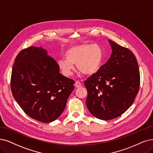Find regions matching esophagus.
I'll list each match as a JSON object with an SVG mask.
<instances>
[{
	"label": "esophagus",
	"mask_w": 153,
	"mask_h": 153,
	"mask_svg": "<svg viewBox=\"0 0 153 153\" xmlns=\"http://www.w3.org/2000/svg\"><path fill=\"white\" fill-rule=\"evenodd\" d=\"M75 87H76V88H79V87H80L82 86V84H81V83H80V82L76 81V82H75Z\"/></svg>",
	"instance_id": "34e87169"
}]
</instances>
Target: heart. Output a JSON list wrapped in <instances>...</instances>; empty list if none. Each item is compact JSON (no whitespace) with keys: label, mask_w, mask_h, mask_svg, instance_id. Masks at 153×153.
<instances>
[{"label":"heart","mask_w":153,"mask_h":153,"mask_svg":"<svg viewBox=\"0 0 153 153\" xmlns=\"http://www.w3.org/2000/svg\"><path fill=\"white\" fill-rule=\"evenodd\" d=\"M65 57L57 61L59 70L66 76L72 75L77 69L86 75H92L99 70L103 61V51L97 44H81L69 48Z\"/></svg>","instance_id":"heart-1"}]
</instances>
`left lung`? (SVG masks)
<instances>
[{
  "label": "left lung",
  "instance_id": "8db88e82",
  "mask_svg": "<svg viewBox=\"0 0 153 153\" xmlns=\"http://www.w3.org/2000/svg\"><path fill=\"white\" fill-rule=\"evenodd\" d=\"M108 41L112 48L111 57L84 83L89 112L104 120L119 117L132 105L140 85L139 66L134 54L112 41Z\"/></svg>",
  "mask_w": 153,
  "mask_h": 153
}]
</instances>
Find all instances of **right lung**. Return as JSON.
I'll return each mask as SVG.
<instances>
[{"mask_svg":"<svg viewBox=\"0 0 153 153\" xmlns=\"http://www.w3.org/2000/svg\"><path fill=\"white\" fill-rule=\"evenodd\" d=\"M74 83L61 74L56 61L41 46L24 49L14 60L12 94L24 112L36 120L49 123L57 119Z\"/></svg>","mask_w":153,"mask_h":153,"instance_id":"1","label":"right lung"}]
</instances>
